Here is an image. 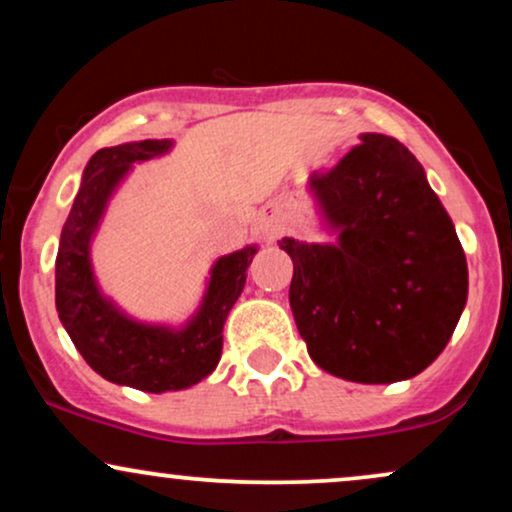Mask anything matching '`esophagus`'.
<instances>
[{
  "label": "esophagus",
  "instance_id": "obj_1",
  "mask_svg": "<svg viewBox=\"0 0 512 512\" xmlns=\"http://www.w3.org/2000/svg\"><path fill=\"white\" fill-rule=\"evenodd\" d=\"M260 231L264 240H274L279 238L281 231H284V223H281V219H276V216H264L260 221Z\"/></svg>",
  "mask_w": 512,
  "mask_h": 512
}]
</instances>
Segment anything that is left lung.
I'll list each match as a JSON object with an SVG mask.
<instances>
[{
    "label": "left lung",
    "instance_id": "left-lung-1",
    "mask_svg": "<svg viewBox=\"0 0 512 512\" xmlns=\"http://www.w3.org/2000/svg\"><path fill=\"white\" fill-rule=\"evenodd\" d=\"M310 195L337 243L281 238L289 303L308 354L351 383H397L431 366L467 303V260L424 168L404 144H361Z\"/></svg>",
    "mask_w": 512,
    "mask_h": 512
}]
</instances>
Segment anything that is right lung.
Returning a JSON list of instances; mask_svg holds the SVG:
<instances>
[{
	"mask_svg": "<svg viewBox=\"0 0 512 512\" xmlns=\"http://www.w3.org/2000/svg\"><path fill=\"white\" fill-rule=\"evenodd\" d=\"M170 149V139H144L96 151L64 221L55 262V305L76 351L110 383L156 395L197 385L216 368L223 325L243 293L245 272L257 252V245H248L214 262L199 310L180 330L132 320L103 296L91 267L93 233L132 163Z\"/></svg>",
	"mask_w": 512,
	"mask_h": 512,
	"instance_id": "obj_1",
	"label": "right lung"
}]
</instances>
